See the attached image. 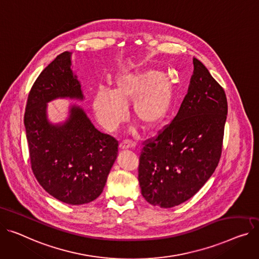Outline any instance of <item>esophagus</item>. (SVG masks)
I'll return each mask as SVG.
<instances>
[{
  "label": "esophagus",
  "mask_w": 259,
  "mask_h": 259,
  "mask_svg": "<svg viewBox=\"0 0 259 259\" xmlns=\"http://www.w3.org/2000/svg\"><path fill=\"white\" fill-rule=\"evenodd\" d=\"M134 148V144L131 143L130 141H123L119 144V149L120 150H126V149H132Z\"/></svg>",
  "instance_id": "obj_1"
}]
</instances>
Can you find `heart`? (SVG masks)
<instances>
[{"mask_svg": "<svg viewBox=\"0 0 259 259\" xmlns=\"http://www.w3.org/2000/svg\"><path fill=\"white\" fill-rule=\"evenodd\" d=\"M173 100L174 89L168 78L157 71H146L119 74L114 91L100 88L93 105L100 123L113 130L126 119V105L134 102V117L144 129L152 130L167 116Z\"/></svg>", "mask_w": 259, "mask_h": 259, "instance_id": "obj_1", "label": "heart"}]
</instances>
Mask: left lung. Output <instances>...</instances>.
<instances>
[{
  "mask_svg": "<svg viewBox=\"0 0 259 259\" xmlns=\"http://www.w3.org/2000/svg\"><path fill=\"white\" fill-rule=\"evenodd\" d=\"M194 75L177 115L143 143L139 181L147 202L162 208L195 196L217 168L228 112L227 98L194 58Z\"/></svg>",
  "mask_w": 259,
  "mask_h": 259,
  "instance_id": "8db88e82",
  "label": "left lung"
}]
</instances>
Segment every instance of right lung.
Segmentation results:
<instances>
[{"label":"right lung","mask_w":259,"mask_h":259,"mask_svg":"<svg viewBox=\"0 0 259 259\" xmlns=\"http://www.w3.org/2000/svg\"><path fill=\"white\" fill-rule=\"evenodd\" d=\"M70 56L63 52L39 74L28 95L24 123L30 164L38 183L57 200L81 205L102 194L118 142L97 130L78 106L72 107L63 125H52L47 119L48 102L83 99Z\"/></svg>","instance_id":"obj_1"}]
</instances>
